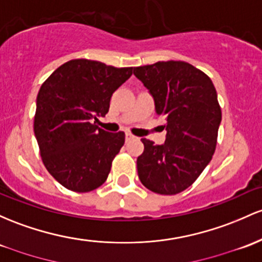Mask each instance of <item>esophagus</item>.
Segmentation results:
<instances>
[{
	"label": "esophagus",
	"instance_id": "obj_1",
	"mask_svg": "<svg viewBox=\"0 0 262 262\" xmlns=\"http://www.w3.org/2000/svg\"><path fill=\"white\" fill-rule=\"evenodd\" d=\"M133 138H134V136H132L130 133H126L125 134V139L126 140H130V139H133Z\"/></svg>",
	"mask_w": 262,
	"mask_h": 262
}]
</instances>
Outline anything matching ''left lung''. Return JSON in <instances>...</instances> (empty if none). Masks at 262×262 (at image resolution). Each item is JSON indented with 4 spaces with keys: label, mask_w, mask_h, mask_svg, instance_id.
I'll return each instance as SVG.
<instances>
[{
    "label": "left lung",
    "mask_w": 262,
    "mask_h": 262,
    "mask_svg": "<svg viewBox=\"0 0 262 262\" xmlns=\"http://www.w3.org/2000/svg\"><path fill=\"white\" fill-rule=\"evenodd\" d=\"M134 76L153 96L158 116L166 119L164 144L142 139L138 177L157 194H179L199 178L216 148L221 122L216 89L204 72L183 61L140 66Z\"/></svg>",
    "instance_id": "left-lung-1"
}]
</instances>
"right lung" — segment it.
<instances>
[{"label": "right lung", "mask_w": 262, "mask_h": 262, "mask_svg": "<svg viewBox=\"0 0 262 262\" xmlns=\"http://www.w3.org/2000/svg\"><path fill=\"white\" fill-rule=\"evenodd\" d=\"M132 73L133 67L72 59L39 88L34 136L46 169L68 190L88 192L107 180L125 134L109 133L96 122L108 113L112 94Z\"/></svg>", "instance_id": "1"}]
</instances>
